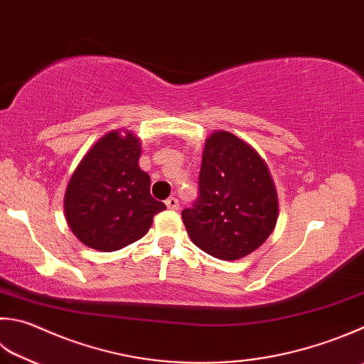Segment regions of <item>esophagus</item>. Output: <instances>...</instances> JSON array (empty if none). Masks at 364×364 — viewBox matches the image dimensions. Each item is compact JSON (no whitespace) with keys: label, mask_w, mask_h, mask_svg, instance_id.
Listing matches in <instances>:
<instances>
[{"label":"esophagus","mask_w":364,"mask_h":364,"mask_svg":"<svg viewBox=\"0 0 364 364\" xmlns=\"http://www.w3.org/2000/svg\"><path fill=\"white\" fill-rule=\"evenodd\" d=\"M166 205H168V209H171V210H177V209H179V200H177V198H174V196H169L166 200Z\"/></svg>","instance_id":"obj_1"}]
</instances>
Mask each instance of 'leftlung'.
Here are the masks:
<instances>
[{"label":"left lung","instance_id":"8db88e82","mask_svg":"<svg viewBox=\"0 0 364 364\" xmlns=\"http://www.w3.org/2000/svg\"><path fill=\"white\" fill-rule=\"evenodd\" d=\"M198 200L182 210L191 241L218 259H239L262 245L277 222V191L264 160L228 132L204 144Z\"/></svg>","mask_w":364,"mask_h":364}]
</instances>
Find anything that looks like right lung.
<instances>
[{
  "label": "right lung",
  "mask_w": 364,
  "mask_h": 364,
  "mask_svg": "<svg viewBox=\"0 0 364 364\" xmlns=\"http://www.w3.org/2000/svg\"><path fill=\"white\" fill-rule=\"evenodd\" d=\"M141 142L132 132H111L88 150L68 183L65 215L82 244L114 252L149 231L166 209L150 195V177L139 168Z\"/></svg>",
  "instance_id": "right-lung-1"
}]
</instances>
